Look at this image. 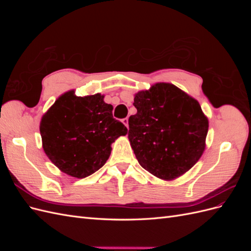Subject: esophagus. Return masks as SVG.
Segmentation results:
<instances>
[{"mask_svg": "<svg viewBox=\"0 0 251 251\" xmlns=\"http://www.w3.org/2000/svg\"><path fill=\"white\" fill-rule=\"evenodd\" d=\"M121 121H123V124H124L126 127H128V119H127V118H124Z\"/></svg>", "mask_w": 251, "mask_h": 251, "instance_id": "34e87169", "label": "esophagus"}]
</instances>
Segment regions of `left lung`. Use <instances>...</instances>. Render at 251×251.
<instances>
[{
	"mask_svg": "<svg viewBox=\"0 0 251 251\" xmlns=\"http://www.w3.org/2000/svg\"><path fill=\"white\" fill-rule=\"evenodd\" d=\"M137 113L128 118V140L139 164L172 181L198 162L206 147L208 118L198 100L170 82L134 95Z\"/></svg>",
	"mask_w": 251,
	"mask_h": 251,
	"instance_id": "obj_1",
	"label": "left lung"
}]
</instances>
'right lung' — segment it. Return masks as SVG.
<instances>
[{"label":"right lung","mask_w":251,"mask_h":251,"mask_svg":"<svg viewBox=\"0 0 251 251\" xmlns=\"http://www.w3.org/2000/svg\"><path fill=\"white\" fill-rule=\"evenodd\" d=\"M104 95H60L44 114L40 132L45 154L63 173L86 178L100 170L111 155L112 143L127 133L113 118V105Z\"/></svg>","instance_id":"obj_1"}]
</instances>
